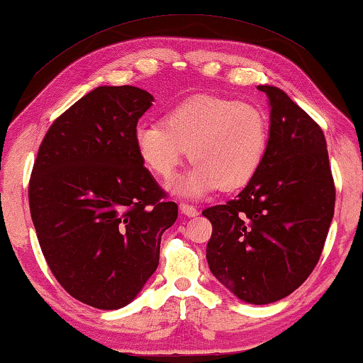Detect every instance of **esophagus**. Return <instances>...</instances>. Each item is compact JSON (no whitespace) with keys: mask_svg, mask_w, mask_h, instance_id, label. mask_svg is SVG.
I'll return each instance as SVG.
<instances>
[{"mask_svg":"<svg viewBox=\"0 0 363 363\" xmlns=\"http://www.w3.org/2000/svg\"><path fill=\"white\" fill-rule=\"evenodd\" d=\"M180 211L186 216H196V215H199V210H196L193 205H188V203H180Z\"/></svg>","mask_w":363,"mask_h":363,"instance_id":"34e87169","label":"esophagus"}]
</instances>
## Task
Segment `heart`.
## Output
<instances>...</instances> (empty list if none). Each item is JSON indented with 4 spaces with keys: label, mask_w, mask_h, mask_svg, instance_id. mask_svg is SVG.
I'll return each mask as SVG.
<instances>
[{
    "label": "heart",
    "mask_w": 363,
    "mask_h": 363,
    "mask_svg": "<svg viewBox=\"0 0 363 363\" xmlns=\"http://www.w3.org/2000/svg\"><path fill=\"white\" fill-rule=\"evenodd\" d=\"M133 140L141 162L168 180L190 155L193 167L175 186L186 196L248 185L268 147V120L250 103L200 95L177 103L162 123H140Z\"/></svg>",
    "instance_id": "heart-1"
}]
</instances>
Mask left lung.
I'll return each mask as SVG.
<instances>
[{"mask_svg": "<svg viewBox=\"0 0 363 363\" xmlns=\"http://www.w3.org/2000/svg\"><path fill=\"white\" fill-rule=\"evenodd\" d=\"M270 136L260 170L235 200L203 210L211 274L247 303L285 298L312 274L335 208L323 131L285 91L260 84Z\"/></svg>", "mask_w": 363, "mask_h": 363, "instance_id": "left-lung-1", "label": "left lung"}]
</instances>
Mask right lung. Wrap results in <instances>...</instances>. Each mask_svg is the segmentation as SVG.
<instances>
[{"instance_id": "add662e5", "label": "right lung", "mask_w": 363, "mask_h": 363, "mask_svg": "<svg viewBox=\"0 0 363 363\" xmlns=\"http://www.w3.org/2000/svg\"><path fill=\"white\" fill-rule=\"evenodd\" d=\"M153 96L98 86L46 131L30 178V211L55 279L101 310L128 305L157 270L178 206L143 167L133 133Z\"/></svg>"}]
</instances>
